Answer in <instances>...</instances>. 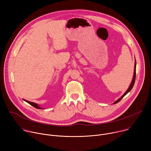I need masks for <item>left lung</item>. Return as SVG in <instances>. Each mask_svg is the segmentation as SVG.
<instances>
[{
    "label": "left lung",
    "mask_w": 151,
    "mask_h": 151,
    "mask_svg": "<svg viewBox=\"0 0 151 151\" xmlns=\"http://www.w3.org/2000/svg\"><path fill=\"white\" fill-rule=\"evenodd\" d=\"M136 59H135V63H134V74H133V79H132V82H131V83H130V85L129 86V87H128V90L125 92V93L119 98V99H118V100H116L113 104H116V103H117L118 102H119L128 93H129L130 92L131 90H132V88L133 87V86H134V82H135V79H136Z\"/></svg>",
    "instance_id": "left-lung-1"
}]
</instances>
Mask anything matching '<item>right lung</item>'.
Segmentation results:
<instances>
[{
  "label": "right lung",
  "instance_id": "obj_1",
  "mask_svg": "<svg viewBox=\"0 0 151 151\" xmlns=\"http://www.w3.org/2000/svg\"><path fill=\"white\" fill-rule=\"evenodd\" d=\"M25 101H26L27 103H28L29 104H30V105H32V106H33V107H36V109H42L43 108L42 107H40L37 104H36V103H33V102H32V101H27V100H25V99H23Z\"/></svg>",
  "mask_w": 151,
  "mask_h": 151
}]
</instances>
